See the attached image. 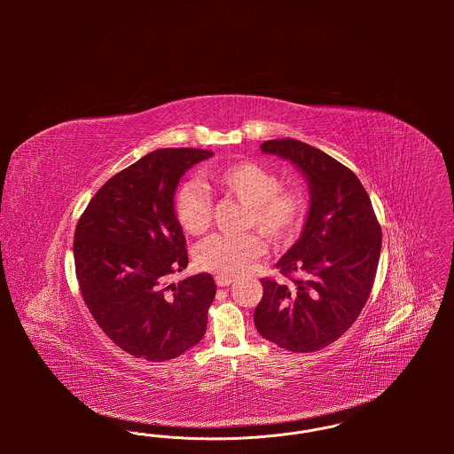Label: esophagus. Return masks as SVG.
Instances as JSON below:
<instances>
[{
    "mask_svg": "<svg viewBox=\"0 0 454 454\" xmlns=\"http://www.w3.org/2000/svg\"><path fill=\"white\" fill-rule=\"evenodd\" d=\"M235 282L233 278H224V276H216V284L219 287H228V286H231Z\"/></svg>",
    "mask_w": 454,
    "mask_h": 454,
    "instance_id": "obj_1",
    "label": "esophagus"
}]
</instances>
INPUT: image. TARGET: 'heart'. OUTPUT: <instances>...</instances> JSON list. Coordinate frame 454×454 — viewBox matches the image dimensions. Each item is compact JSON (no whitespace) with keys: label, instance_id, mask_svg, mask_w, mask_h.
<instances>
[{"label":"heart","instance_id":"b5f03b06","mask_svg":"<svg viewBox=\"0 0 454 454\" xmlns=\"http://www.w3.org/2000/svg\"><path fill=\"white\" fill-rule=\"evenodd\" d=\"M217 192L237 199L248 215L245 228H255L272 243H287L298 237L308 211L300 189L281 187V178L254 161H239L211 173ZM173 211L180 226L191 233H204L213 217V200L195 180L184 182L173 197ZM263 243L257 235L204 239L195 248L197 267L224 278H239L262 257Z\"/></svg>","mask_w":454,"mask_h":454}]
</instances>
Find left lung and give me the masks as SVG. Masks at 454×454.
<instances>
[{"label":"left lung","mask_w":454,"mask_h":454,"mask_svg":"<svg viewBox=\"0 0 454 454\" xmlns=\"http://www.w3.org/2000/svg\"><path fill=\"white\" fill-rule=\"evenodd\" d=\"M260 150L294 163L311 197L301 238L276 265L289 282L260 281L263 296L254 322L276 346L315 352L344 335L363 311L380 262L381 226L361 180L335 158L291 137L265 141Z\"/></svg>","instance_id":"left-lung-1"}]
</instances>
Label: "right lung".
<instances>
[{
	"instance_id": "right-lung-1",
	"label": "right lung",
	"mask_w": 454,
	"mask_h": 454,
	"mask_svg": "<svg viewBox=\"0 0 454 454\" xmlns=\"http://www.w3.org/2000/svg\"><path fill=\"white\" fill-rule=\"evenodd\" d=\"M213 152L163 148L114 175L91 197L74 231L83 301L108 339L134 357L163 363L200 342L216 296L211 274L168 284L187 263L173 211L182 175Z\"/></svg>"
}]
</instances>
